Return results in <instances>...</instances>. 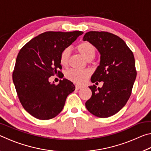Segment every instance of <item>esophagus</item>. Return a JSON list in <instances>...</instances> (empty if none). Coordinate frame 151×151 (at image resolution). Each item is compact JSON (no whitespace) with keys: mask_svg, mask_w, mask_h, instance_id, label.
I'll use <instances>...</instances> for the list:
<instances>
[{"mask_svg":"<svg viewBox=\"0 0 151 151\" xmlns=\"http://www.w3.org/2000/svg\"><path fill=\"white\" fill-rule=\"evenodd\" d=\"M75 88H76V90H78V89H81V88H83V87H82L81 86H79V85H76V86H75Z\"/></svg>","mask_w":151,"mask_h":151,"instance_id":"34e87169","label":"esophagus"}]
</instances>
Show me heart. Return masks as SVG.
<instances>
[{"label":"heart","instance_id":"obj_1","mask_svg":"<svg viewBox=\"0 0 151 151\" xmlns=\"http://www.w3.org/2000/svg\"><path fill=\"white\" fill-rule=\"evenodd\" d=\"M76 50L87 60L93 59L96 55V49L94 46L88 42H83L76 46ZM70 51L68 48L63 49L60 55V64L63 67H66L69 63ZM91 75L88 70L70 69L65 73L66 78L76 84H83Z\"/></svg>","mask_w":151,"mask_h":151}]
</instances>
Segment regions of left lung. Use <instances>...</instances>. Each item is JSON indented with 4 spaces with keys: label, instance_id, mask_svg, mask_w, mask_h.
Instances as JSON below:
<instances>
[{
    "label": "left lung",
    "instance_id": "left-lung-1",
    "mask_svg": "<svg viewBox=\"0 0 151 151\" xmlns=\"http://www.w3.org/2000/svg\"><path fill=\"white\" fill-rule=\"evenodd\" d=\"M83 40L91 43L101 55L100 65L91 81L103 82L101 88L88 86L92 96L85 106L93 115L106 118L118 112L131 96L137 76L133 53L123 40L108 32H88Z\"/></svg>",
    "mask_w": 151,
    "mask_h": 151
}]
</instances>
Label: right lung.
Instances as JSON below:
<instances>
[{"label":"right lung","instance_id":"right-lung-1","mask_svg":"<svg viewBox=\"0 0 151 151\" xmlns=\"http://www.w3.org/2000/svg\"><path fill=\"white\" fill-rule=\"evenodd\" d=\"M83 34L78 30L45 32L20 50L12 80L20 103L32 116L40 120L54 118L62 111L67 96L75 90L68 79L63 78L55 85L48 78L62 73L61 52Z\"/></svg>","mask_w":151,"mask_h":151}]
</instances>
